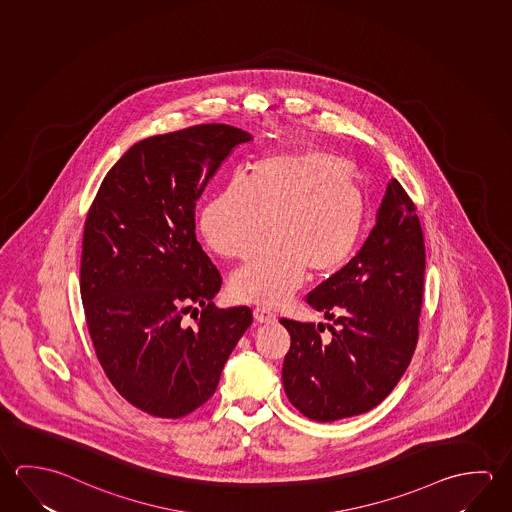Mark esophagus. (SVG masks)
Listing matches in <instances>:
<instances>
[{
    "instance_id": "34e87169",
    "label": "esophagus",
    "mask_w": 512,
    "mask_h": 512,
    "mask_svg": "<svg viewBox=\"0 0 512 512\" xmlns=\"http://www.w3.org/2000/svg\"><path fill=\"white\" fill-rule=\"evenodd\" d=\"M253 318H255V322L260 323H275V320H277V316L273 313H269V311H266V309H260V307H257L255 311H253Z\"/></svg>"
}]
</instances>
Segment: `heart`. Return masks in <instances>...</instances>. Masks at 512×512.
<instances>
[{"instance_id": "1", "label": "heart", "mask_w": 512, "mask_h": 512, "mask_svg": "<svg viewBox=\"0 0 512 512\" xmlns=\"http://www.w3.org/2000/svg\"><path fill=\"white\" fill-rule=\"evenodd\" d=\"M262 244L230 278L232 295L275 307L311 278L340 271L358 244L365 194L349 162L322 149H291L253 163L208 199L199 230L214 252L237 259Z\"/></svg>"}]
</instances>
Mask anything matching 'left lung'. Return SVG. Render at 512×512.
Returning <instances> with one entry per match:
<instances>
[{
	"instance_id": "8db88e82",
	"label": "left lung",
	"mask_w": 512,
	"mask_h": 512,
	"mask_svg": "<svg viewBox=\"0 0 512 512\" xmlns=\"http://www.w3.org/2000/svg\"><path fill=\"white\" fill-rule=\"evenodd\" d=\"M424 268L421 221L392 180L359 252L307 295V304L331 320V340H322L320 325L280 320L291 334L282 383L305 417L359 415L394 390L417 345Z\"/></svg>"
}]
</instances>
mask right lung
Instances as JSON below:
<instances>
[{"instance_id": "right-lung-1", "label": "right lung", "mask_w": 512, "mask_h": 512, "mask_svg": "<svg viewBox=\"0 0 512 512\" xmlns=\"http://www.w3.org/2000/svg\"><path fill=\"white\" fill-rule=\"evenodd\" d=\"M252 140L225 124L145 138L111 167L86 217L81 298L93 347L118 394L154 417L207 403L252 325L250 307L212 302L221 275L194 223L208 181ZM190 310L194 328L182 323Z\"/></svg>"}]
</instances>
